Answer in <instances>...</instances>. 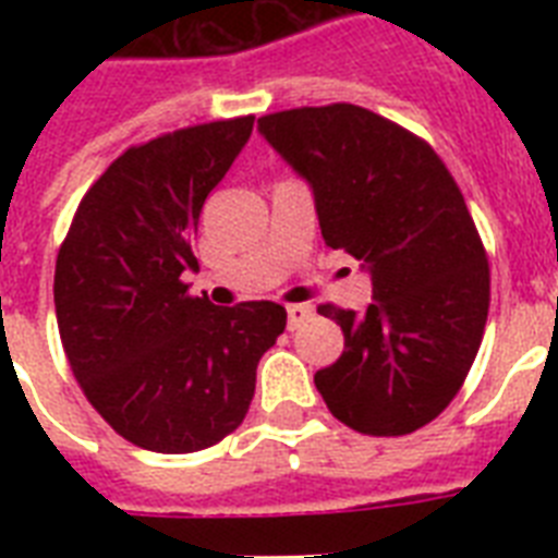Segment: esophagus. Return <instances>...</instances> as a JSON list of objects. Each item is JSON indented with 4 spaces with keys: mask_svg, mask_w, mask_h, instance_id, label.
Returning <instances> with one entry per match:
<instances>
[{
    "mask_svg": "<svg viewBox=\"0 0 558 558\" xmlns=\"http://www.w3.org/2000/svg\"><path fill=\"white\" fill-rule=\"evenodd\" d=\"M289 330H298L301 324L313 318V306L310 304H289Z\"/></svg>",
    "mask_w": 558,
    "mask_h": 558,
    "instance_id": "esophagus-1",
    "label": "esophagus"
}]
</instances>
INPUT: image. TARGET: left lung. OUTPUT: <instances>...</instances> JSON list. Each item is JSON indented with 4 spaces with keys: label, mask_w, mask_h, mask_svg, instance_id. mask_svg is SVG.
<instances>
[{
    "label": "left lung",
    "mask_w": 558,
    "mask_h": 558,
    "mask_svg": "<svg viewBox=\"0 0 558 558\" xmlns=\"http://www.w3.org/2000/svg\"><path fill=\"white\" fill-rule=\"evenodd\" d=\"M313 185L327 245L365 260V313L322 304L344 353L315 373L330 414L399 437L446 411L466 381L489 313V260L458 182L425 138L356 104L257 121Z\"/></svg>",
    "instance_id": "8db88e82"
}]
</instances>
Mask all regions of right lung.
Segmentation results:
<instances>
[{
    "mask_svg": "<svg viewBox=\"0 0 558 558\" xmlns=\"http://www.w3.org/2000/svg\"><path fill=\"white\" fill-rule=\"evenodd\" d=\"M254 116L124 150L83 193L57 252V330L74 379L124 440L161 454L217 446L248 414L257 362L287 330L271 301L214 306L182 271L208 193Z\"/></svg>",
    "mask_w": 558,
    "mask_h": 558,
    "instance_id": "right-lung-1",
    "label": "right lung"
}]
</instances>
